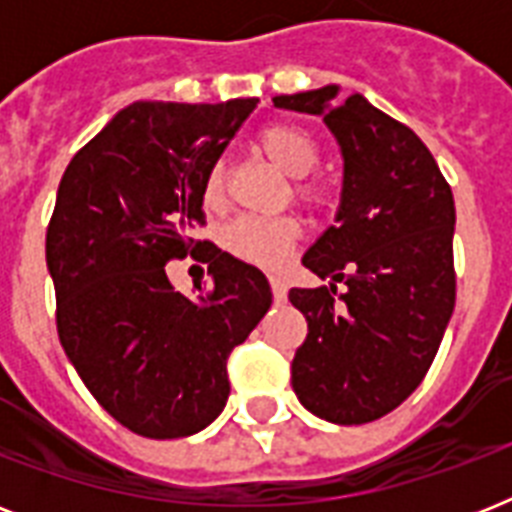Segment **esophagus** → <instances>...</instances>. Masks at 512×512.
Returning <instances> with one entry per match:
<instances>
[{
  "mask_svg": "<svg viewBox=\"0 0 512 512\" xmlns=\"http://www.w3.org/2000/svg\"><path fill=\"white\" fill-rule=\"evenodd\" d=\"M271 289L276 303H284V300H287V281L281 279V276H271Z\"/></svg>",
  "mask_w": 512,
  "mask_h": 512,
  "instance_id": "esophagus-1",
  "label": "esophagus"
}]
</instances>
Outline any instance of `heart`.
Here are the masks:
<instances>
[{"label": "heart", "mask_w": 512, "mask_h": 512, "mask_svg": "<svg viewBox=\"0 0 512 512\" xmlns=\"http://www.w3.org/2000/svg\"><path fill=\"white\" fill-rule=\"evenodd\" d=\"M257 143L276 167H281L292 177H305L319 162V148H316L311 135L300 127H292V124L265 127ZM300 196L316 201L319 191L311 185H300ZM204 199H207V204H220V199H223V170L220 167H215L207 175ZM297 236H300V228L292 217L244 215L236 217L223 231V247L244 263L273 271V268H281L287 263Z\"/></svg>", "instance_id": "heart-1"}]
</instances>
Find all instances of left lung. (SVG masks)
Segmentation results:
<instances>
[{"mask_svg": "<svg viewBox=\"0 0 512 512\" xmlns=\"http://www.w3.org/2000/svg\"><path fill=\"white\" fill-rule=\"evenodd\" d=\"M273 106L321 116L342 156L335 225L303 255L329 287L289 289L308 321L292 388L321 420H380L420 385L452 319V188L425 143L358 92L340 100L327 84Z\"/></svg>", "mask_w": 512, "mask_h": 512, "instance_id": "obj_1", "label": "left lung"}]
</instances>
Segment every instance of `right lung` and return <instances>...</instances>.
I'll return each mask as SVG.
<instances>
[{
  "label": "right lung",
  "instance_id": "obj_1",
  "mask_svg": "<svg viewBox=\"0 0 512 512\" xmlns=\"http://www.w3.org/2000/svg\"><path fill=\"white\" fill-rule=\"evenodd\" d=\"M255 106L138 100L58 185L47 271L60 345L98 404L138 436L207 428L231 393L225 361L271 308L263 271L223 249L208 250L213 284L191 298L163 271L193 247L188 228L204 223L207 175Z\"/></svg>",
  "mask_w": 512,
  "mask_h": 512
}]
</instances>
